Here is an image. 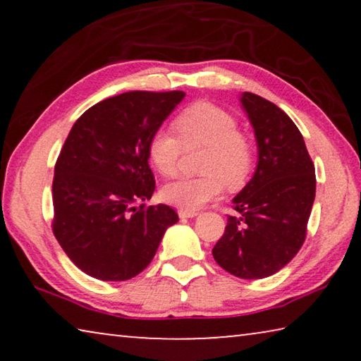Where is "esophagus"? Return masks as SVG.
<instances>
[{
  "label": "esophagus",
  "mask_w": 361,
  "mask_h": 361,
  "mask_svg": "<svg viewBox=\"0 0 361 361\" xmlns=\"http://www.w3.org/2000/svg\"><path fill=\"white\" fill-rule=\"evenodd\" d=\"M178 215H180V218H194V216L199 215V212L197 210H183V209H180Z\"/></svg>",
  "instance_id": "obj_1"
}]
</instances>
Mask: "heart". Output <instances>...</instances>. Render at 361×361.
I'll return each instance as SVG.
<instances>
[{"label": "heart", "instance_id": "1", "mask_svg": "<svg viewBox=\"0 0 361 361\" xmlns=\"http://www.w3.org/2000/svg\"><path fill=\"white\" fill-rule=\"evenodd\" d=\"M176 132L157 129L148 142V159L162 176L176 175L186 149L207 146L200 162L202 176L167 183L161 189L164 202L183 210H197L216 200L224 185L239 189L255 166V146L239 130L235 116L210 102H197L176 116Z\"/></svg>", "mask_w": 361, "mask_h": 361}]
</instances>
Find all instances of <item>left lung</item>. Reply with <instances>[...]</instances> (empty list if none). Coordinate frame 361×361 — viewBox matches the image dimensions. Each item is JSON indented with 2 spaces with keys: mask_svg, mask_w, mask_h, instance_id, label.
<instances>
[{
  "mask_svg": "<svg viewBox=\"0 0 361 361\" xmlns=\"http://www.w3.org/2000/svg\"><path fill=\"white\" fill-rule=\"evenodd\" d=\"M242 105L258 142V167L234 197L213 258L240 279H264L295 258L307 234L315 199V167L290 116L262 97L245 92Z\"/></svg>",
  "mask_w": 361,
  "mask_h": 361,
  "instance_id": "1",
  "label": "left lung"
}]
</instances>
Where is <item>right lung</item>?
I'll return each mask as SVG.
<instances>
[{"label":"right lung","instance_id":"add662e5","mask_svg":"<svg viewBox=\"0 0 361 361\" xmlns=\"http://www.w3.org/2000/svg\"><path fill=\"white\" fill-rule=\"evenodd\" d=\"M183 97L132 90L99 102L71 127L54 169L52 231L87 276L105 282L138 276L178 221L172 207L135 204L156 188L149 137Z\"/></svg>","mask_w":361,"mask_h":361}]
</instances>
